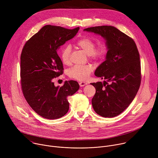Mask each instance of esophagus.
Masks as SVG:
<instances>
[{"label": "esophagus", "instance_id": "34e87169", "mask_svg": "<svg viewBox=\"0 0 158 158\" xmlns=\"http://www.w3.org/2000/svg\"><path fill=\"white\" fill-rule=\"evenodd\" d=\"M79 85L81 86V87H83V86H84V85H85L86 84H87V83L86 82H79Z\"/></svg>", "mask_w": 158, "mask_h": 158}]
</instances>
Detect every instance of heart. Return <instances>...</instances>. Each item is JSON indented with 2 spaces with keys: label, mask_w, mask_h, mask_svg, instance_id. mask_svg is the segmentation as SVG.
Returning <instances> with one entry per match:
<instances>
[{
  "label": "heart",
  "mask_w": 158,
  "mask_h": 158,
  "mask_svg": "<svg viewBox=\"0 0 158 158\" xmlns=\"http://www.w3.org/2000/svg\"><path fill=\"white\" fill-rule=\"evenodd\" d=\"M76 44L77 48L82 49L88 55L89 58L93 60L98 61L104 59L108 51L105 44H100L96 47L95 41L87 37L81 38ZM60 56L64 64L70 65L71 63V48L69 46H65L61 51ZM93 71V67L91 65H75L69 70L68 74L71 78L79 81H85Z\"/></svg>",
  "instance_id": "b5f03b06"
}]
</instances>
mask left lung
Returning a JSON list of instances; mask_svg holds the SVG:
<instances>
[{"label":"left lung","mask_w":158,"mask_h":158,"mask_svg":"<svg viewBox=\"0 0 158 158\" xmlns=\"http://www.w3.org/2000/svg\"><path fill=\"white\" fill-rule=\"evenodd\" d=\"M84 31L103 37L108 49L106 60L94 73L106 81L91 84L96 88L93 109L104 118L117 116L132 102L140 87L141 61L136 44L113 26H96Z\"/></svg>","instance_id":"obj_1"}]
</instances>
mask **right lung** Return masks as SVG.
<instances>
[{
	"label": "right lung",
	"instance_id": "obj_1",
	"mask_svg": "<svg viewBox=\"0 0 158 158\" xmlns=\"http://www.w3.org/2000/svg\"><path fill=\"white\" fill-rule=\"evenodd\" d=\"M79 27L73 29L47 25L25 44L20 55V84L31 107L44 118L56 119L69 110L67 97L79 89L76 81L56 87L53 79L63 74L59 48L73 38Z\"/></svg>",
	"mask_w": 158,
	"mask_h": 158
}]
</instances>
